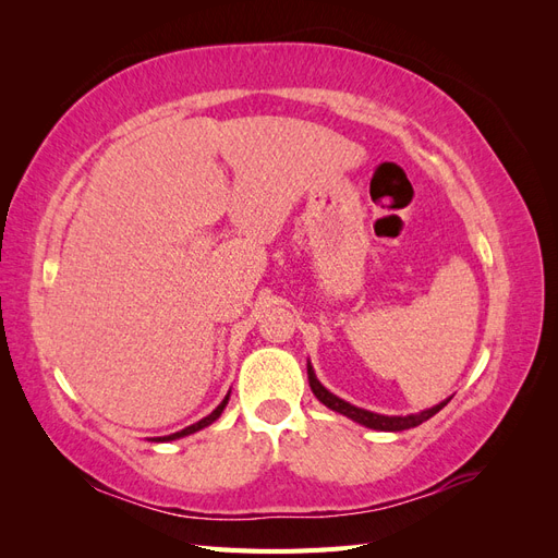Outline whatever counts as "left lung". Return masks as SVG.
<instances>
[{
  "instance_id": "8db88e82",
  "label": "left lung",
  "mask_w": 558,
  "mask_h": 558,
  "mask_svg": "<svg viewBox=\"0 0 558 558\" xmlns=\"http://www.w3.org/2000/svg\"><path fill=\"white\" fill-rule=\"evenodd\" d=\"M307 377H310V386H312V393L326 404L328 410H332V412H340L342 416H347V418H351V421H356V424H361V426H365V428H373V430H386V433H400V430H408V428H414V426H418V424H424V421H428L430 416H435L437 412H440L445 404L451 400V396L447 398V400H442V402H437L435 408H428V410H424V412H416V414H377V412H369V410H363V408H356V404H351V402H347V400H342V398H337L335 393H330L328 388L320 384L318 379H316V375H314V367H312V363L307 361Z\"/></svg>"
}]
</instances>
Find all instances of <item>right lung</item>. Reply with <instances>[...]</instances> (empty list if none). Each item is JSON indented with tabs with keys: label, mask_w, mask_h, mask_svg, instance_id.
<instances>
[{
	"label": "right lung",
	"mask_w": 558,
	"mask_h": 558,
	"mask_svg": "<svg viewBox=\"0 0 558 558\" xmlns=\"http://www.w3.org/2000/svg\"><path fill=\"white\" fill-rule=\"evenodd\" d=\"M228 400H230V391H228V396L221 400V404H218V408L211 412V414H207L205 418H199L197 424H193V426H189V428H183V430H179V433H172V435H162V437H150V442H172V440H179V437H185V435H193V433H197V430H202V428H207V426H211L214 421L223 414V410H226V404H228Z\"/></svg>",
	"instance_id": "right-lung-1"
}]
</instances>
